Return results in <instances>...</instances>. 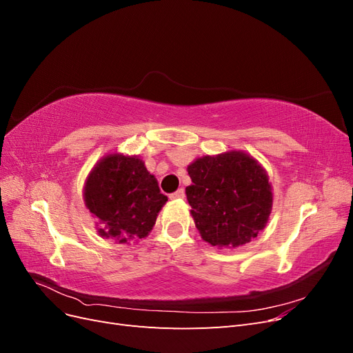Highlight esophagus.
I'll use <instances>...</instances> for the list:
<instances>
[{"mask_svg": "<svg viewBox=\"0 0 353 353\" xmlns=\"http://www.w3.org/2000/svg\"><path fill=\"white\" fill-rule=\"evenodd\" d=\"M184 197H185V193H184L183 188H179V190L175 191V193L170 194V199H184Z\"/></svg>", "mask_w": 353, "mask_h": 353, "instance_id": "esophagus-1", "label": "esophagus"}]
</instances>
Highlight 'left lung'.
<instances>
[{
	"label": "left lung",
	"mask_w": 353,
	"mask_h": 353,
	"mask_svg": "<svg viewBox=\"0 0 353 353\" xmlns=\"http://www.w3.org/2000/svg\"><path fill=\"white\" fill-rule=\"evenodd\" d=\"M185 188L201 239L218 248H239L258 237L272 209L265 169L250 154L227 152L190 163Z\"/></svg>",
	"instance_id": "left-lung-1"
}]
</instances>
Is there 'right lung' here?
I'll return each instance as SVG.
<instances>
[{
    "label": "right lung",
    "instance_id": "add662e5",
    "mask_svg": "<svg viewBox=\"0 0 353 353\" xmlns=\"http://www.w3.org/2000/svg\"><path fill=\"white\" fill-rule=\"evenodd\" d=\"M83 201L101 237L130 244L148 236L168 197L141 159L113 153L92 168L85 181Z\"/></svg>",
    "mask_w": 353,
    "mask_h": 353
}]
</instances>
